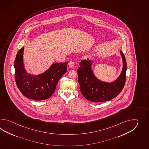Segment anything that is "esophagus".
<instances>
[{
	"instance_id": "esophagus-1",
	"label": "esophagus",
	"mask_w": 149,
	"mask_h": 149,
	"mask_svg": "<svg viewBox=\"0 0 149 149\" xmlns=\"http://www.w3.org/2000/svg\"><path fill=\"white\" fill-rule=\"evenodd\" d=\"M74 66V63L73 62V61H70V62L69 63V67L70 68H73Z\"/></svg>"
}]
</instances>
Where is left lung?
<instances>
[{
    "label": "left lung",
    "mask_w": 149,
    "mask_h": 149,
    "mask_svg": "<svg viewBox=\"0 0 149 149\" xmlns=\"http://www.w3.org/2000/svg\"><path fill=\"white\" fill-rule=\"evenodd\" d=\"M120 54L123 67L120 76L114 81L104 82L99 80L92 70V60H84L80 62L77 72L80 91L83 96L89 101L101 102L115 98L124 88L126 81L127 64L122 51Z\"/></svg>",
    "instance_id": "1"
}]
</instances>
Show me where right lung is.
Wrapping results in <instances>:
<instances>
[{
  "label": "right lung",
  "instance_id": "right-lung-1",
  "mask_svg": "<svg viewBox=\"0 0 149 149\" xmlns=\"http://www.w3.org/2000/svg\"><path fill=\"white\" fill-rule=\"evenodd\" d=\"M22 47L14 62L15 79L18 88L27 98L36 101L49 98L55 92L57 82L67 71L68 62L53 63L44 73L38 75L28 73L23 63Z\"/></svg>",
  "mask_w": 149,
  "mask_h": 149
}]
</instances>
